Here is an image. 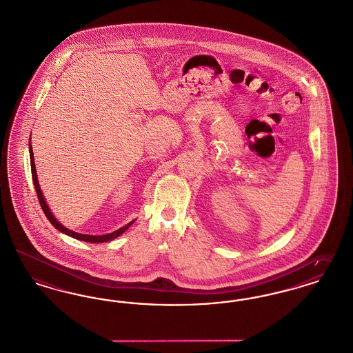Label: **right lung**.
Wrapping results in <instances>:
<instances>
[{
  "mask_svg": "<svg viewBox=\"0 0 353 353\" xmlns=\"http://www.w3.org/2000/svg\"><path fill=\"white\" fill-rule=\"evenodd\" d=\"M29 152H30L32 176H33V183H34L36 191H37L39 204H41V207H42V210H43V212H45V215H46V218L49 219V222L52 223V224L56 227L57 230L61 231L62 234H66V235H69V236H72V238H74V239H78V241H89V243H105V241H112V239L118 238L119 235H122V234L130 227L131 224L135 222V219H134V221H131L130 223H128L126 225H123L122 228H119V230H117V231H114V232H110V234H106V235H86V234H78V232H75V231H72V230L66 228L65 225H62L61 223L57 221L56 216L53 215V212L50 211L49 205H48L45 198H43V194H42L41 187H39V183H38L37 171H36V165H34V155H33L32 145H29Z\"/></svg>",
  "mask_w": 353,
  "mask_h": 353,
  "instance_id": "1",
  "label": "right lung"
}]
</instances>
